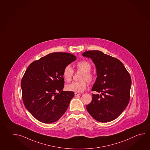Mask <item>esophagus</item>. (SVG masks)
Listing matches in <instances>:
<instances>
[{"label": "esophagus", "instance_id": "34e87169", "mask_svg": "<svg viewBox=\"0 0 150 150\" xmlns=\"http://www.w3.org/2000/svg\"><path fill=\"white\" fill-rule=\"evenodd\" d=\"M81 95L80 93H77V92H75V97H77V96H79L80 95Z\"/></svg>", "mask_w": 150, "mask_h": 150}]
</instances>
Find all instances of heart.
Segmentation results:
<instances>
[{
  "instance_id": "heart-1",
  "label": "heart",
  "mask_w": 150,
  "mask_h": 150,
  "mask_svg": "<svg viewBox=\"0 0 150 150\" xmlns=\"http://www.w3.org/2000/svg\"><path fill=\"white\" fill-rule=\"evenodd\" d=\"M77 69L83 71L81 77V81L73 82L68 84L66 88L68 91L82 92L86 90L88 83L87 81L91 82L94 79V75L90 71L91 70V64L86 60H82L77 63L76 64ZM74 70L69 65L66 66L63 70V76L67 82H69L71 80L73 75Z\"/></svg>"
}]
</instances>
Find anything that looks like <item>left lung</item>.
<instances>
[{"label": "left lung", "instance_id": "left-lung-1", "mask_svg": "<svg viewBox=\"0 0 150 150\" xmlns=\"http://www.w3.org/2000/svg\"><path fill=\"white\" fill-rule=\"evenodd\" d=\"M83 56L90 58L97 69V77L92 91L90 104L86 106L89 114L100 122L116 119L128 106L130 100L132 79L122 63L100 51H88Z\"/></svg>", "mask_w": 150, "mask_h": 150}]
</instances>
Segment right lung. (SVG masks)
<instances>
[{"mask_svg":"<svg viewBox=\"0 0 150 150\" xmlns=\"http://www.w3.org/2000/svg\"><path fill=\"white\" fill-rule=\"evenodd\" d=\"M76 60L69 53L54 52L33 62L27 68L21 82L22 100L37 120L54 122L67 110L74 93L62 91L63 70Z\"/></svg>","mask_w":150,"mask_h":150,"instance_id":"add662e5","label":"right lung"}]
</instances>
